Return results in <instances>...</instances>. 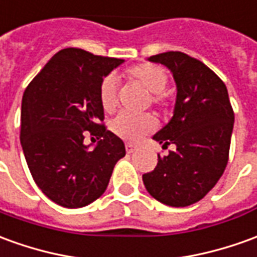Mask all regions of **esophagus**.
Segmentation results:
<instances>
[{"label": "esophagus", "mask_w": 257, "mask_h": 257, "mask_svg": "<svg viewBox=\"0 0 257 257\" xmlns=\"http://www.w3.org/2000/svg\"><path fill=\"white\" fill-rule=\"evenodd\" d=\"M125 149H126V153H135V152H136V150H138V149H136V146H134V145H132V143H126V145H125Z\"/></svg>", "instance_id": "34e87169"}]
</instances>
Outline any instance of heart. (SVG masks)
Returning a JSON list of instances; mask_svg holds the SVG:
<instances>
[{
	"instance_id": "b5f03b06",
	"label": "heart",
	"mask_w": 257,
	"mask_h": 257,
	"mask_svg": "<svg viewBox=\"0 0 257 257\" xmlns=\"http://www.w3.org/2000/svg\"><path fill=\"white\" fill-rule=\"evenodd\" d=\"M125 76L145 89L150 94V103L154 105H167V94L164 93L168 76L161 66L156 64H139L129 68L125 72ZM100 104L104 112L110 114L115 110L118 100H116V85L115 80L108 76L103 80L100 86ZM156 119L150 114L142 115H131V114H119L111 122V131L119 136L121 139L128 142H138L149 132L156 128Z\"/></svg>"
}]
</instances>
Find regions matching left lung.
<instances>
[{"instance_id": "left-lung-1", "label": "left lung", "mask_w": 257, "mask_h": 257, "mask_svg": "<svg viewBox=\"0 0 257 257\" xmlns=\"http://www.w3.org/2000/svg\"><path fill=\"white\" fill-rule=\"evenodd\" d=\"M149 61L171 71L177 85L174 115L153 139L167 149L152 172L143 174L147 192L161 203L185 207L214 188L228 163L234 111L221 79L196 58L179 51Z\"/></svg>"}]
</instances>
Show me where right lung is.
<instances>
[{"label":"right lung","mask_w":257,"mask_h":257,"mask_svg":"<svg viewBox=\"0 0 257 257\" xmlns=\"http://www.w3.org/2000/svg\"><path fill=\"white\" fill-rule=\"evenodd\" d=\"M123 60L64 48L29 83L22 98L21 143L30 174L54 203L78 209L103 195L123 142L101 121L103 79ZM89 130L100 141L83 143Z\"/></svg>","instance_id":"right-lung-1"}]
</instances>
